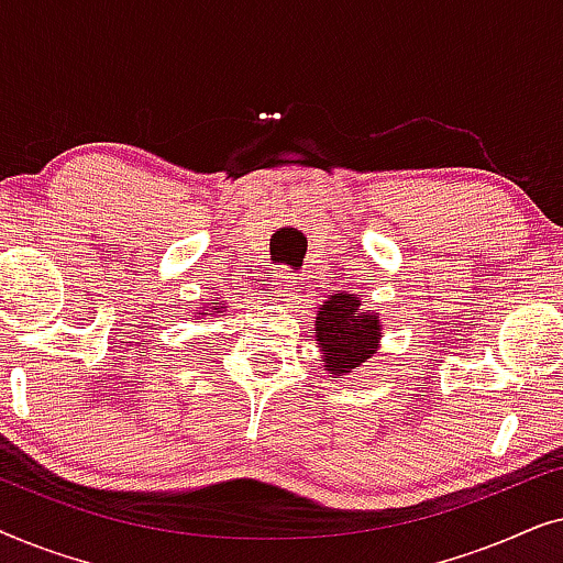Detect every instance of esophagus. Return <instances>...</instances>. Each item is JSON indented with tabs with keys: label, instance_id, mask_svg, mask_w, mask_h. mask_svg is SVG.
Masks as SVG:
<instances>
[{
	"label": "esophagus",
	"instance_id": "34e87169",
	"mask_svg": "<svg viewBox=\"0 0 563 563\" xmlns=\"http://www.w3.org/2000/svg\"><path fill=\"white\" fill-rule=\"evenodd\" d=\"M297 276L289 272V268H276L274 272V295L276 297H289L291 289H295Z\"/></svg>",
	"mask_w": 563,
	"mask_h": 563
}]
</instances>
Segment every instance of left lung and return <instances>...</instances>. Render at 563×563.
<instances>
[{
    "mask_svg": "<svg viewBox=\"0 0 563 563\" xmlns=\"http://www.w3.org/2000/svg\"><path fill=\"white\" fill-rule=\"evenodd\" d=\"M318 330V349L325 361V372L333 379H343L351 368L372 358L379 349L382 322L379 314L372 310H361V299L356 295H330L318 307L314 318Z\"/></svg>",
    "mask_w": 563,
    "mask_h": 563,
    "instance_id": "obj_1",
    "label": "left lung"
}]
</instances>
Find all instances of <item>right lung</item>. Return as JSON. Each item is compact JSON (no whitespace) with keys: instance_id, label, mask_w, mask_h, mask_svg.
<instances>
[{"instance_id":"add662e5","label":"right lung","mask_w":563,"mask_h":563,"mask_svg":"<svg viewBox=\"0 0 563 563\" xmlns=\"http://www.w3.org/2000/svg\"><path fill=\"white\" fill-rule=\"evenodd\" d=\"M212 305V310H220V302H210ZM212 310H207V312H199V314H212Z\"/></svg>"}]
</instances>
